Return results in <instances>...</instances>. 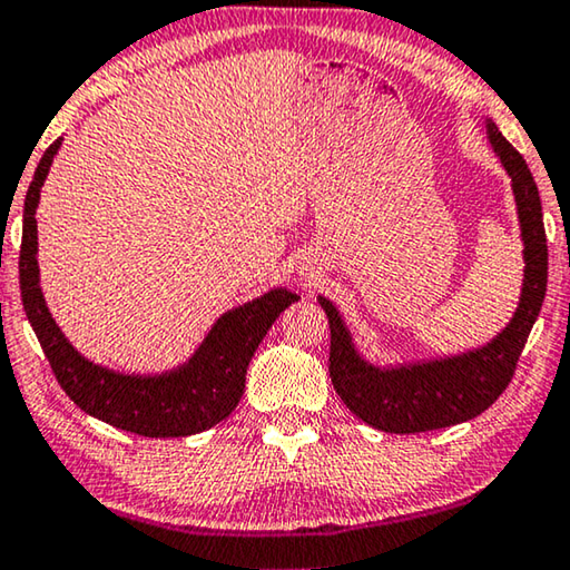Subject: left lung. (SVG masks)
<instances>
[{
    "instance_id": "left-lung-1",
    "label": "left lung",
    "mask_w": 570,
    "mask_h": 570,
    "mask_svg": "<svg viewBox=\"0 0 570 570\" xmlns=\"http://www.w3.org/2000/svg\"><path fill=\"white\" fill-rule=\"evenodd\" d=\"M490 141L512 177L514 200L525 243V284L512 322L490 345L459 357L381 370L367 365L352 347V340L334 306L322 299L330 320V377L347 409L370 426L387 433H419L446 429L480 415L510 385L522 347L530 337L548 286V240L538 185L525 159L487 124Z\"/></svg>"
}]
</instances>
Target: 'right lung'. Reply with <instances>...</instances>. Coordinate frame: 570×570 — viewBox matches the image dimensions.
<instances>
[{"instance_id":"1","label":"right lung","mask_w":570,"mask_h":570,"mask_svg":"<svg viewBox=\"0 0 570 570\" xmlns=\"http://www.w3.org/2000/svg\"><path fill=\"white\" fill-rule=\"evenodd\" d=\"M58 147L60 139L45 149L27 189L20 246L22 304L56 381L80 411L139 436H189L228 419L246 387V370L253 352L278 314L299 296L286 288H274L261 299L225 312L193 360L171 373L124 375L88 363L52 322L40 292L38 256H35L38 253L35 207Z\"/></svg>"}]
</instances>
